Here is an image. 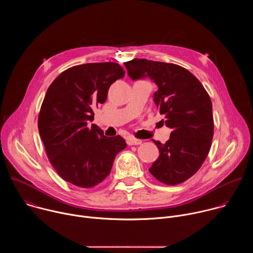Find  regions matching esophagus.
Segmentation results:
<instances>
[{"mask_svg": "<svg viewBox=\"0 0 253 253\" xmlns=\"http://www.w3.org/2000/svg\"><path fill=\"white\" fill-rule=\"evenodd\" d=\"M142 143V140L136 139V138H129L128 139V144L129 145H140Z\"/></svg>", "mask_w": 253, "mask_h": 253, "instance_id": "esophagus-1", "label": "esophagus"}]
</instances>
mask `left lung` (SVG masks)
I'll return each mask as SVG.
<instances>
[{
	"instance_id": "8db88e82",
	"label": "left lung",
	"mask_w": 253,
	"mask_h": 253,
	"mask_svg": "<svg viewBox=\"0 0 253 253\" xmlns=\"http://www.w3.org/2000/svg\"><path fill=\"white\" fill-rule=\"evenodd\" d=\"M128 76L149 78L158 87L153 100L161 120L172 132L164 144L153 142L159 157L149 172L160 182L176 185L198 171L210 150L213 137L212 103L199 80L175 64L133 59L124 63Z\"/></svg>"
}]
</instances>
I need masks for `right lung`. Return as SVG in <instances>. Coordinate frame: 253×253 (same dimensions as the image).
I'll return each mask as SVG.
<instances>
[{"mask_svg": "<svg viewBox=\"0 0 253 253\" xmlns=\"http://www.w3.org/2000/svg\"><path fill=\"white\" fill-rule=\"evenodd\" d=\"M124 75L117 63H88L67 69L48 88L38 128L48 158L65 181L82 188L98 185L127 147L121 136L106 137L95 124L88 127L95 108Z\"/></svg>", "mask_w": 253, "mask_h": 253, "instance_id": "obj_1", "label": "right lung"}]
</instances>
